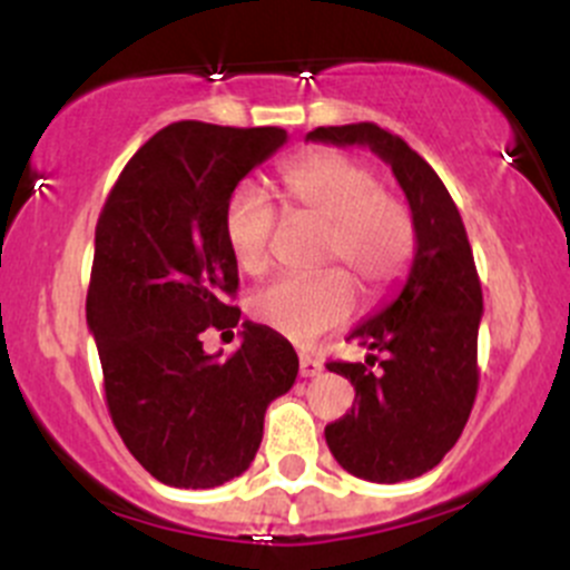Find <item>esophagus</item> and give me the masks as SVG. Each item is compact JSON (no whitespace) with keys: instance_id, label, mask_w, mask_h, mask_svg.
I'll use <instances>...</instances> for the list:
<instances>
[{"instance_id":"1","label":"esophagus","mask_w":570,"mask_h":570,"mask_svg":"<svg viewBox=\"0 0 570 570\" xmlns=\"http://www.w3.org/2000/svg\"><path fill=\"white\" fill-rule=\"evenodd\" d=\"M322 372V364L312 355H301V375L303 377H317Z\"/></svg>"}]
</instances>
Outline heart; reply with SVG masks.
<instances>
[{"label": "heart", "instance_id": "heart-1", "mask_svg": "<svg viewBox=\"0 0 570 570\" xmlns=\"http://www.w3.org/2000/svg\"><path fill=\"white\" fill-rule=\"evenodd\" d=\"M281 187L292 215L325 226L320 262L343 269L273 281L253 295L250 312L278 336L312 344L353 314L355 289L350 278L358 281L366 297L383 295L402 278L416 250V223L405 200L383 189L370 165L327 148L292 159L281 170ZM275 228L278 212L256 187L239 184L228 195L223 234L245 273H267Z\"/></svg>", "mask_w": 570, "mask_h": 570}]
</instances>
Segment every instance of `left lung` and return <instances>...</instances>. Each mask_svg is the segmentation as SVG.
Returning <instances> with one entry per match:
<instances>
[{"instance_id":"obj_1","label":"left lung","mask_w":570,"mask_h":570,"mask_svg":"<svg viewBox=\"0 0 570 570\" xmlns=\"http://www.w3.org/2000/svg\"><path fill=\"white\" fill-rule=\"evenodd\" d=\"M308 140L370 146L392 165L411 204L416 253L405 286L350 333V342L379 355H366V364H325L355 386L353 407L327 424L325 441L338 465L361 480H413L455 446L480 386L482 286L474 253L444 181L402 137L364 120L320 126Z\"/></svg>"}]
</instances>
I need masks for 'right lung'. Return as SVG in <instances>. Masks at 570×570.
<instances>
[{
	"label": "right lung",
	"instance_id": "obj_1",
	"mask_svg": "<svg viewBox=\"0 0 570 570\" xmlns=\"http://www.w3.org/2000/svg\"><path fill=\"white\" fill-rule=\"evenodd\" d=\"M286 142L278 126L178 120L120 170L96 226L88 325L115 430L137 463L174 488H217L256 458L264 413L297 377V353L243 322L220 361L200 333L237 327L239 273L223 212L239 181Z\"/></svg>",
	"mask_w": 570,
	"mask_h": 570
}]
</instances>
